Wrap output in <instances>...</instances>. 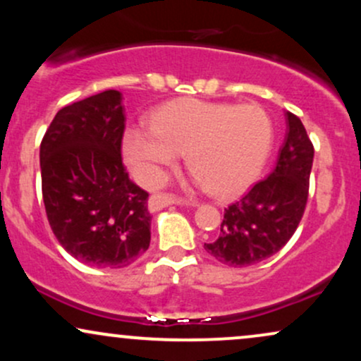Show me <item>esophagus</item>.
<instances>
[{
  "mask_svg": "<svg viewBox=\"0 0 361 361\" xmlns=\"http://www.w3.org/2000/svg\"><path fill=\"white\" fill-rule=\"evenodd\" d=\"M173 204L197 207L198 202L197 200H185V198L176 197V195H173V193H156V195H152L151 200H149V207H151L152 210L164 209V207L173 205Z\"/></svg>",
  "mask_w": 361,
  "mask_h": 361,
  "instance_id": "1",
  "label": "esophagus"
}]
</instances>
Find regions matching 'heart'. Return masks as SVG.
<instances>
[{"label": "heart", "instance_id": "heart-1", "mask_svg": "<svg viewBox=\"0 0 361 361\" xmlns=\"http://www.w3.org/2000/svg\"><path fill=\"white\" fill-rule=\"evenodd\" d=\"M271 144V122L255 103L229 105L180 98L156 110L151 127H130L123 152L144 183L154 185L186 151L198 181L234 193L258 175Z\"/></svg>", "mask_w": 361, "mask_h": 361}]
</instances>
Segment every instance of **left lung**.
I'll return each mask as SVG.
<instances>
[{"label":"left lung","instance_id":"8db88e82","mask_svg":"<svg viewBox=\"0 0 361 361\" xmlns=\"http://www.w3.org/2000/svg\"><path fill=\"white\" fill-rule=\"evenodd\" d=\"M314 146L297 115L287 111V135L270 176L224 210L221 234L205 251L229 267H250L279 252L297 231L309 197Z\"/></svg>","mask_w":361,"mask_h":361}]
</instances>
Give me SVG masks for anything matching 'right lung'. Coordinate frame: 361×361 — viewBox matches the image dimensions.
<instances>
[{"label":"right lung","instance_id":"obj_1","mask_svg":"<svg viewBox=\"0 0 361 361\" xmlns=\"http://www.w3.org/2000/svg\"><path fill=\"white\" fill-rule=\"evenodd\" d=\"M122 93L103 91L56 114L40 142L42 197L57 241L81 263L123 268L151 243L149 193L122 161Z\"/></svg>","mask_w":361,"mask_h":361}]
</instances>
